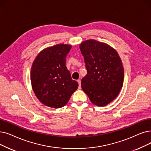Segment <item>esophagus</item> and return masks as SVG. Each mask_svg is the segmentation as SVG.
Here are the masks:
<instances>
[{"mask_svg":"<svg viewBox=\"0 0 151 151\" xmlns=\"http://www.w3.org/2000/svg\"><path fill=\"white\" fill-rule=\"evenodd\" d=\"M77 81L78 83V84H79V87H78V88L81 89V80H78Z\"/></svg>","mask_w":151,"mask_h":151,"instance_id":"obj_1","label":"esophagus"}]
</instances>
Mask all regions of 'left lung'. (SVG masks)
Listing matches in <instances>:
<instances>
[{
  "label": "left lung",
  "instance_id": "obj_1",
  "mask_svg": "<svg viewBox=\"0 0 151 151\" xmlns=\"http://www.w3.org/2000/svg\"><path fill=\"white\" fill-rule=\"evenodd\" d=\"M80 49L88 71L81 80V88L93 104L106 106L123 86L124 69L120 57L113 47L94 39L83 41Z\"/></svg>",
  "mask_w": 151,
  "mask_h": 151
}]
</instances>
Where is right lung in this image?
Instances as JSON below:
<instances>
[{
	"mask_svg": "<svg viewBox=\"0 0 151 151\" xmlns=\"http://www.w3.org/2000/svg\"><path fill=\"white\" fill-rule=\"evenodd\" d=\"M71 45L58 44L45 48L32 64L31 83L39 101L52 108H60L68 102L78 89L66 67V57Z\"/></svg>",
	"mask_w": 151,
	"mask_h": 151,
	"instance_id": "obj_1",
	"label": "right lung"
}]
</instances>
